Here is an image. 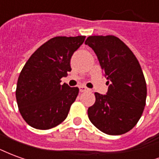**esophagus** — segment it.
Returning a JSON list of instances; mask_svg holds the SVG:
<instances>
[{
    "mask_svg": "<svg viewBox=\"0 0 159 159\" xmlns=\"http://www.w3.org/2000/svg\"><path fill=\"white\" fill-rule=\"evenodd\" d=\"M79 89L80 92H84V91H87V90H88V88H86L85 86H80Z\"/></svg>",
    "mask_w": 159,
    "mask_h": 159,
    "instance_id": "obj_1",
    "label": "esophagus"
}]
</instances>
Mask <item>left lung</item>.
I'll return each instance as SVG.
<instances>
[{"label":"left lung","instance_id":"obj_1","mask_svg":"<svg viewBox=\"0 0 159 159\" xmlns=\"http://www.w3.org/2000/svg\"><path fill=\"white\" fill-rule=\"evenodd\" d=\"M96 53L109 80L107 94L94 93L89 118L98 129L111 135L133 129L143 113L147 83L140 63L129 48L114 36H90L85 41Z\"/></svg>","mask_w":159,"mask_h":159}]
</instances>
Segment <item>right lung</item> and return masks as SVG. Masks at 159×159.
Wrapping results in <instances>:
<instances>
[{
  "label": "right lung",
  "instance_id": "add662e5",
  "mask_svg": "<svg viewBox=\"0 0 159 159\" xmlns=\"http://www.w3.org/2000/svg\"><path fill=\"white\" fill-rule=\"evenodd\" d=\"M86 36H56L36 49L19 74L16 99L21 116L37 129H49L66 119L79 89L60 84L71 70L70 59Z\"/></svg>",
  "mask_w": 159,
  "mask_h": 159
}]
</instances>
